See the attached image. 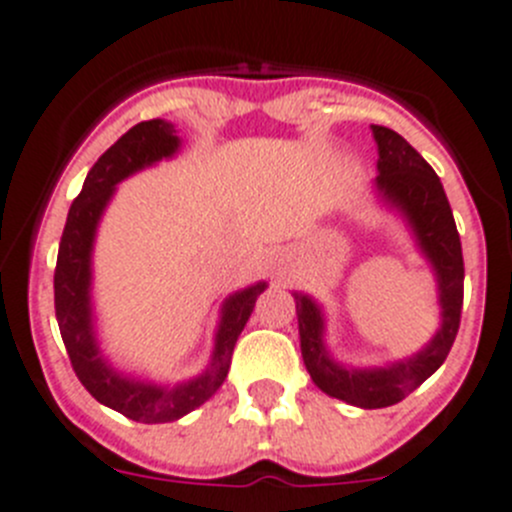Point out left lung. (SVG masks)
<instances>
[{"label": "left lung", "instance_id": "left-lung-1", "mask_svg": "<svg viewBox=\"0 0 512 512\" xmlns=\"http://www.w3.org/2000/svg\"><path fill=\"white\" fill-rule=\"evenodd\" d=\"M378 144L375 190L391 208L409 220L421 253L434 269L442 307V327L424 350L383 368H350L332 360L325 348V317L320 304L307 294L294 292L299 320L302 358L314 386L327 396L340 398L360 409H386L403 401L447 360L462 317L464 261L452 208L437 172L401 134L373 124Z\"/></svg>", "mask_w": 512, "mask_h": 512}]
</instances>
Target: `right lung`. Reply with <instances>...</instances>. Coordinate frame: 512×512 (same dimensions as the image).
<instances>
[{
	"mask_svg": "<svg viewBox=\"0 0 512 512\" xmlns=\"http://www.w3.org/2000/svg\"><path fill=\"white\" fill-rule=\"evenodd\" d=\"M180 149L175 124L164 119L142 121L98 157L73 200L65 220L55 266V317L78 381L98 403L142 424H164L203 406L223 386L236 340L246 327L253 304L266 289V281L231 294L220 307V325L208 368L192 381L177 386H157L119 373L103 360L93 330L91 307V251L98 220L109 205L116 185L149 164L167 159Z\"/></svg>",
	"mask_w": 512,
	"mask_h": 512,
	"instance_id": "add662e5",
	"label": "right lung"
}]
</instances>
